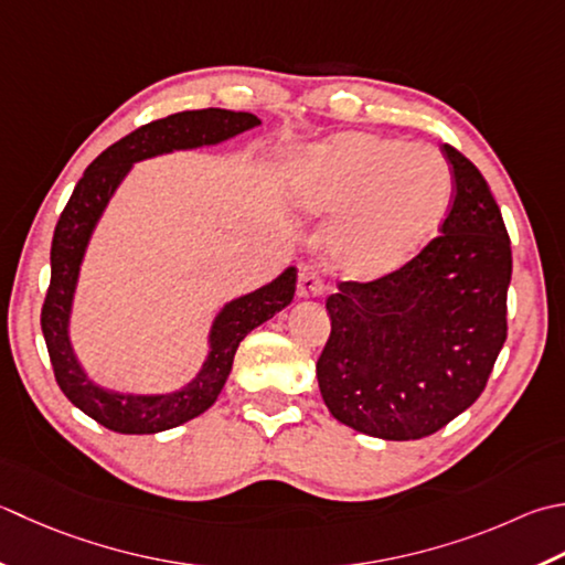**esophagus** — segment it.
<instances>
[{"label":"esophagus","instance_id":"1","mask_svg":"<svg viewBox=\"0 0 565 565\" xmlns=\"http://www.w3.org/2000/svg\"><path fill=\"white\" fill-rule=\"evenodd\" d=\"M298 298H316L323 294V284H320V276L316 267H301L298 271V286H296Z\"/></svg>","mask_w":565,"mask_h":565}]
</instances>
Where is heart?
Listing matches in <instances>:
<instances>
[{
  "label": "heart",
  "mask_w": 565,
  "mask_h": 565,
  "mask_svg": "<svg viewBox=\"0 0 565 565\" xmlns=\"http://www.w3.org/2000/svg\"><path fill=\"white\" fill-rule=\"evenodd\" d=\"M281 185L301 215L338 217L330 264L350 284H374L408 267L452 201V175L438 151L372 131H340L294 153Z\"/></svg>",
  "instance_id": "b5f03b06"
}]
</instances>
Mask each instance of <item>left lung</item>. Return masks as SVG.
Listing matches in <instances>:
<instances>
[{"mask_svg": "<svg viewBox=\"0 0 565 565\" xmlns=\"http://www.w3.org/2000/svg\"><path fill=\"white\" fill-rule=\"evenodd\" d=\"M440 237L390 279L340 284L316 374L340 424L384 440L436 434L482 394L507 340L512 247L478 166L448 143Z\"/></svg>", "mask_w": 565, "mask_h": 565, "instance_id": "1", "label": "left lung"}]
</instances>
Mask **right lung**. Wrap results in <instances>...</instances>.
<instances>
[{
	"instance_id": "1",
	"label": "right lung",
	"mask_w": 565,
	"mask_h": 565,
	"mask_svg": "<svg viewBox=\"0 0 565 565\" xmlns=\"http://www.w3.org/2000/svg\"><path fill=\"white\" fill-rule=\"evenodd\" d=\"M259 125L262 119L249 113L217 107L188 109L143 125L87 166L61 213L53 232L51 286L43 301L41 330L46 338L55 382L63 394L105 428L117 434H159L207 412L230 377L239 342L294 301L296 267H286L269 284L227 301L210 326L207 355L201 370L191 382L173 392H117L97 384L83 367L71 340L73 303L87 245L131 166L161 153L215 147Z\"/></svg>"
}]
</instances>
